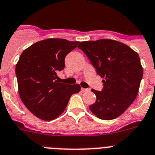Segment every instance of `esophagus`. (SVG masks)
I'll return each mask as SVG.
<instances>
[{
	"instance_id": "34e87169",
	"label": "esophagus",
	"mask_w": 155,
	"mask_h": 155,
	"mask_svg": "<svg viewBox=\"0 0 155 155\" xmlns=\"http://www.w3.org/2000/svg\"><path fill=\"white\" fill-rule=\"evenodd\" d=\"M81 91H83V92H87V91H90V89H88V88H81Z\"/></svg>"
}]
</instances>
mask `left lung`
<instances>
[{
    "instance_id": "1",
    "label": "left lung",
    "mask_w": 155,
    "mask_h": 155,
    "mask_svg": "<svg viewBox=\"0 0 155 155\" xmlns=\"http://www.w3.org/2000/svg\"><path fill=\"white\" fill-rule=\"evenodd\" d=\"M78 48L87 56L98 75L104 79L102 91L91 90L96 101L89 109L104 120L119 117L139 93L143 75L139 54L125 44L110 39L83 41Z\"/></svg>"
}]
</instances>
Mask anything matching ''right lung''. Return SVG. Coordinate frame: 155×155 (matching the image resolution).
<instances>
[{
	"mask_svg": "<svg viewBox=\"0 0 155 155\" xmlns=\"http://www.w3.org/2000/svg\"><path fill=\"white\" fill-rule=\"evenodd\" d=\"M78 41L50 38L38 41L24 50L16 65L19 95L30 112L50 121L64 111L69 99L80 86L59 82L58 71L64 68L67 54Z\"/></svg>",
	"mask_w": 155,
	"mask_h": 155,
	"instance_id": "obj_1",
	"label": "right lung"
}]
</instances>
